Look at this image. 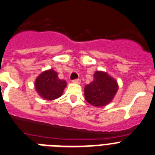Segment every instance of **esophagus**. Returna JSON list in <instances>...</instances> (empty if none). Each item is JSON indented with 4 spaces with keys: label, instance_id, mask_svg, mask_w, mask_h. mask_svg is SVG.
<instances>
[{
    "label": "esophagus",
    "instance_id": "obj_1",
    "mask_svg": "<svg viewBox=\"0 0 155 155\" xmlns=\"http://www.w3.org/2000/svg\"><path fill=\"white\" fill-rule=\"evenodd\" d=\"M80 79H74V80H72V83H76V84H79L80 83Z\"/></svg>",
    "mask_w": 155,
    "mask_h": 155
}]
</instances>
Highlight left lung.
Segmentation results:
<instances>
[{
  "label": "left lung",
  "instance_id": "1",
  "mask_svg": "<svg viewBox=\"0 0 155 155\" xmlns=\"http://www.w3.org/2000/svg\"><path fill=\"white\" fill-rule=\"evenodd\" d=\"M118 88V83L114 78L104 71H97L93 82L85 86V99L93 107H105L114 98Z\"/></svg>",
  "mask_w": 155,
  "mask_h": 155
}]
</instances>
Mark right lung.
I'll use <instances>...</instances> for the list:
<instances>
[{"label": "right lung", "mask_w": 155, "mask_h": 155, "mask_svg": "<svg viewBox=\"0 0 155 155\" xmlns=\"http://www.w3.org/2000/svg\"><path fill=\"white\" fill-rule=\"evenodd\" d=\"M66 86V81L59 79L58 73L51 69L41 72L35 82V88L38 94L45 100L59 98Z\"/></svg>", "instance_id": "right-lung-1"}]
</instances>
